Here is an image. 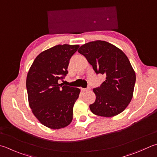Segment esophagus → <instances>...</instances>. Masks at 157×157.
Segmentation results:
<instances>
[{
  "mask_svg": "<svg viewBox=\"0 0 157 157\" xmlns=\"http://www.w3.org/2000/svg\"><path fill=\"white\" fill-rule=\"evenodd\" d=\"M81 90L83 91H87L90 90V87H87V88H81Z\"/></svg>",
  "mask_w": 157,
  "mask_h": 157,
  "instance_id": "34e87169",
  "label": "esophagus"
}]
</instances>
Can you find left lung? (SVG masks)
I'll list each match as a JSON object with an SVG mask.
<instances>
[{
  "instance_id": "obj_1",
  "label": "left lung",
  "mask_w": 157,
  "mask_h": 157,
  "mask_svg": "<svg viewBox=\"0 0 157 157\" xmlns=\"http://www.w3.org/2000/svg\"><path fill=\"white\" fill-rule=\"evenodd\" d=\"M78 52L85 56L96 74L106 76L105 81L93 89L96 100L90 105L91 111L106 117L122 113L131 101L136 81L127 56L117 47L101 40L85 44Z\"/></svg>"
}]
</instances>
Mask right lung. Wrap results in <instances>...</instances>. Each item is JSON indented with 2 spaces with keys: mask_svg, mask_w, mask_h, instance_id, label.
<instances>
[{
  "mask_svg": "<svg viewBox=\"0 0 157 157\" xmlns=\"http://www.w3.org/2000/svg\"><path fill=\"white\" fill-rule=\"evenodd\" d=\"M79 45H57L37 56L26 76L29 105L44 126L60 129L73 118V107L80 89L59 83L67 74L72 56Z\"/></svg>",
  "mask_w": 157,
  "mask_h": 157,
  "instance_id": "1",
  "label": "right lung"
}]
</instances>
